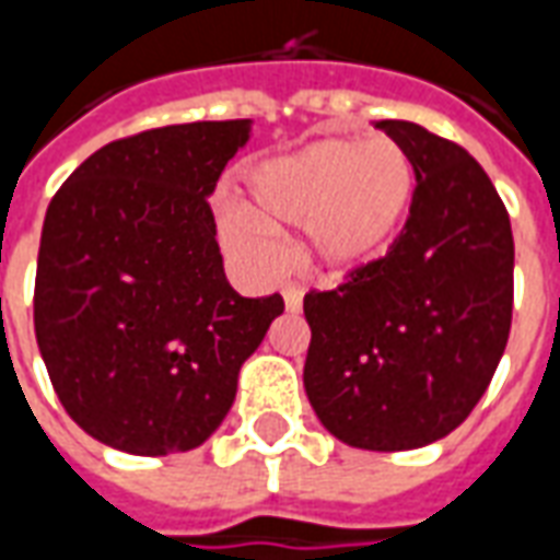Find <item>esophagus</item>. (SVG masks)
Wrapping results in <instances>:
<instances>
[{
  "mask_svg": "<svg viewBox=\"0 0 560 560\" xmlns=\"http://www.w3.org/2000/svg\"><path fill=\"white\" fill-rule=\"evenodd\" d=\"M283 301H287L289 313H299L301 301H304V292H301L299 287H287V289H283Z\"/></svg>",
  "mask_w": 560,
  "mask_h": 560,
  "instance_id": "esophagus-1",
  "label": "esophagus"
}]
</instances>
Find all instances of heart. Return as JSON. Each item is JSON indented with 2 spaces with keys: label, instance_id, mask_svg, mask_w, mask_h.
<instances>
[{
  "label": "heart",
  "instance_id": "1",
  "mask_svg": "<svg viewBox=\"0 0 560 560\" xmlns=\"http://www.w3.org/2000/svg\"><path fill=\"white\" fill-rule=\"evenodd\" d=\"M413 189V162L388 135L328 138L253 168L247 210H229L220 237L232 256L268 273L287 261L271 229L307 225L311 259L328 273H350L392 247Z\"/></svg>",
  "mask_w": 560,
  "mask_h": 560
}]
</instances>
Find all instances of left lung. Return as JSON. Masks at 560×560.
<instances>
[{"mask_svg":"<svg viewBox=\"0 0 560 560\" xmlns=\"http://www.w3.org/2000/svg\"><path fill=\"white\" fill-rule=\"evenodd\" d=\"M413 162L410 217L383 259L311 289L304 388L337 440L419 450L477 407L513 323V229L489 174L464 147L407 120H380Z\"/></svg>","mask_w":560,"mask_h":560,"instance_id":"obj_1","label":"left lung"}]
</instances>
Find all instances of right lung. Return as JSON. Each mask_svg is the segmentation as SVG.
<instances>
[{"instance_id":"right-lung-1","label":"right lung","mask_w":560,"mask_h":560,"mask_svg":"<svg viewBox=\"0 0 560 560\" xmlns=\"http://www.w3.org/2000/svg\"><path fill=\"white\" fill-rule=\"evenodd\" d=\"M249 120L184 122L110 141L50 201L35 271V340L57 398L105 446H201L237 371L283 313L229 287L208 196Z\"/></svg>"}]
</instances>
